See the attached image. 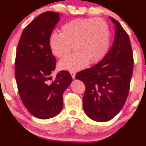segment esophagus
<instances>
[{
    "label": "esophagus",
    "instance_id": "1",
    "mask_svg": "<svg viewBox=\"0 0 146 146\" xmlns=\"http://www.w3.org/2000/svg\"><path fill=\"white\" fill-rule=\"evenodd\" d=\"M70 74L72 76V78L74 79L75 78V76H76V72H75L70 71Z\"/></svg>",
    "mask_w": 146,
    "mask_h": 146
}]
</instances>
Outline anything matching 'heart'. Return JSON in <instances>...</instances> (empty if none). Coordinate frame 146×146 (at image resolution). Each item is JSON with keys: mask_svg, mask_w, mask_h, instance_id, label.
<instances>
[{"mask_svg": "<svg viewBox=\"0 0 146 146\" xmlns=\"http://www.w3.org/2000/svg\"><path fill=\"white\" fill-rule=\"evenodd\" d=\"M110 42L108 23L100 18L76 19L61 27L60 33H54L49 41L50 48L57 58L65 57L72 46L76 52L59 62L62 70L77 71L87 64L100 60L107 52Z\"/></svg>", "mask_w": 146, "mask_h": 146, "instance_id": "1", "label": "heart"}]
</instances>
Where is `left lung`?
<instances>
[{"mask_svg": "<svg viewBox=\"0 0 146 146\" xmlns=\"http://www.w3.org/2000/svg\"><path fill=\"white\" fill-rule=\"evenodd\" d=\"M115 36L102 60L94 66L77 73L76 78L85 85L83 107L93 120L104 122L115 116L124 106L133 74V58L129 38L116 20Z\"/></svg>", "mask_w": 146, "mask_h": 146, "instance_id": "8db88e82", "label": "left lung"}]
</instances>
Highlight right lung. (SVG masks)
<instances>
[{
	"mask_svg": "<svg viewBox=\"0 0 146 146\" xmlns=\"http://www.w3.org/2000/svg\"><path fill=\"white\" fill-rule=\"evenodd\" d=\"M60 13L48 11L30 23L22 33L15 58V78L23 104L34 116L53 117L63 107V92L72 81L68 71L52 79L56 59L49 41Z\"/></svg>",
	"mask_w": 146,
	"mask_h": 146,
	"instance_id": "add662e5",
	"label": "right lung"
}]
</instances>
